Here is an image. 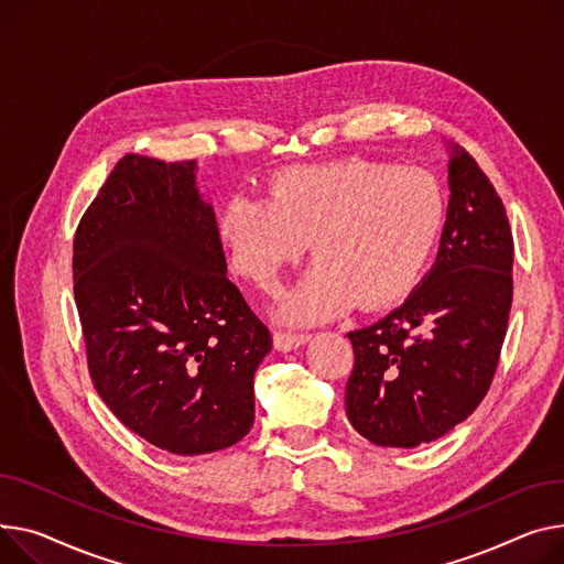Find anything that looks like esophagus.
<instances>
[{
	"label": "esophagus",
	"instance_id": "obj_1",
	"mask_svg": "<svg viewBox=\"0 0 564 564\" xmlns=\"http://www.w3.org/2000/svg\"><path fill=\"white\" fill-rule=\"evenodd\" d=\"M311 340L308 333H292V330H274V347L279 351H292Z\"/></svg>",
	"mask_w": 564,
	"mask_h": 564
}]
</instances>
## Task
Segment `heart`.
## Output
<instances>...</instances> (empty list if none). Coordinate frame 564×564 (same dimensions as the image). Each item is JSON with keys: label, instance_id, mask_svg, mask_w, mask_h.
<instances>
[{"label": "heart", "instance_id": "b5f03b06", "mask_svg": "<svg viewBox=\"0 0 564 564\" xmlns=\"http://www.w3.org/2000/svg\"><path fill=\"white\" fill-rule=\"evenodd\" d=\"M448 219L444 185L426 170L347 159L283 172L268 199L240 197L221 217L236 268L258 288L304 256L317 265L281 306L311 322L392 306L417 288Z\"/></svg>", "mask_w": 564, "mask_h": 564}]
</instances>
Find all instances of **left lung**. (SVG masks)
<instances>
[{"label": "left lung", "instance_id": "1", "mask_svg": "<svg viewBox=\"0 0 564 564\" xmlns=\"http://www.w3.org/2000/svg\"><path fill=\"white\" fill-rule=\"evenodd\" d=\"M448 219L433 270L377 324L347 333L351 426L379 446L412 448L465 422L490 390L512 306L514 242L501 197L456 147Z\"/></svg>", "mask_w": 564, "mask_h": 564}]
</instances>
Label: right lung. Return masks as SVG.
Segmentation results:
<instances>
[{
	"mask_svg": "<svg viewBox=\"0 0 564 564\" xmlns=\"http://www.w3.org/2000/svg\"><path fill=\"white\" fill-rule=\"evenodd\" d=\"M72 272L93 386L129 431L176 456L251 431L272 335L227 276L193 161L120 159L79 221Z\"/></svg>",
	"mask_w": 564,
	"mask_h": 564,
	"instance_id": "add662e5",
	"label": "right lung"
}]
</instances>
